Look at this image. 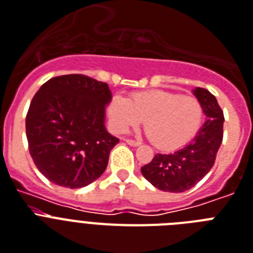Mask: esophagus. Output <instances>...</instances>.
<instances>
[{
  "instance_id": "esophagus-1",
  "label": "esophagus",
  "mask_w": 253,
  "mask_h": 253,
  "mask_svg": "<svg viewBox=\"0 0 253 253\" xmlns=\"http://www.w3.org/2000/svg\"><path fill=\"white\" fill-rule=\"evenodd\" d=\"M126 143L131 147H139L141 144L140 141H136V140H132V139H126Z\"/></svg>"
}]
</instances>
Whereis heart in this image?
<instances>
[{
    "instance_id": "1",
    "label": "heart",
    "mask_w": 253,
    "mask_h": 253,
    "mask_svg": "<svg viewBox=\"0 0 253 253\" xmlns=\"http://www.w3.org/2000/svg\"><path fill=\"white\" fill-rule=\"evenodd\" d=\"M112 128L126 133L145 121L152 143L164 151H174L190 143L200 131L204 108L196 97L155 89L139 92L127 98L116 94L109 102Z\"/></svg>"
}]
</instances>
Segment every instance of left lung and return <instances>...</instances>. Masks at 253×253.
I'll return each instance as SVG.
<instances>
[{
	"label": "left lung",
	"mask_w": 253,
	"mask_h": 253,
	"mask_svg": "<svg viewBox=\"0 0 253 253\" xmlns=\"http://www.w3.org/2000/svg\"><path fill=\"white\" fill-rule=\"evenodd\" d=\"M207 117L198 135L187 145L169 155H157L141 168L145 179L166 192H184L199 183L214 165L223 137V112L208 89L195 88Z\"/></svg>",
	"instance_id": "1"
}]
</instances>
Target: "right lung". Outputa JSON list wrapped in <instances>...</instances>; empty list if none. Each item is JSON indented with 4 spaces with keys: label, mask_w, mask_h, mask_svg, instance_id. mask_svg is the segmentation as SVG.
Instances as JSON below:
<instances>
[{
    "label": "right lung",
    "mask_w": 253,
    "mask_h": 253,
    "mask_svg": "<svg viewBox=\"0 0 253 253\" xmlns=\"http://www.w3.org/2000/svg\"><path fill=\"white\" fill-rule=\"evenodd\" d=\"M108 84L82 74L49 79L31 101L26 117L30 155L40 173L67 188L101 176L120 139L106 131Z\"/></svg>",
    "instance_id": "obj_1"
}]
</instances>
